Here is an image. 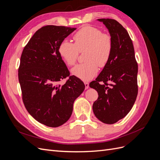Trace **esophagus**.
I'll use <instances>...</instances> for the list:
<instances>
[{"mask_svg":"<svg viewBox=\"0 0 160 160\" xmlns=\"http://www.w3.org/2000/svg\"><path fill=\"white\" fill-rule=\"evenodd\" d=\"M84 84H85V89H88L89 88V84L88 82H84Z\"/></svg>","mask_w":160,"mask_h":160,"instance_id":"esophagus-1","label":"esophagus"}]
</instances>
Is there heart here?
<instances>
[{"label": "heart", "mask_w": 160, "mask_h": 160, "mask_svg": "<svg viewBox=\"0 0 160 160\" xmlns=\"http://www.w3.org/2000/svg\"><path fill=\"white\" fill-rule=\"evenodd\" d=\"M75 42L62 40L59 46L62 59L69 65H73L79 52H85V63L77 65L71 69V73L83 81H89L97 74L98 65L105 67L108 62L113 49L111 37L102 33L99 28L84 26L73 35Z\"/></svg>", "instance_id": "1"}]
</instances>
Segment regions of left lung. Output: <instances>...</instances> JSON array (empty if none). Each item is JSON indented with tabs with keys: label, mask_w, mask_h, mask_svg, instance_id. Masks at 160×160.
<instances>
[{
	"label": "left lung",
	"mask_w": 160,
	"mask_h": 160,
	"mask_svg": "<svg viewBox=\"0 0 160 160\" xmlns=\"http://www.w3.org/2000/svg\"><path fill=\"white\" fill-rule=\"evenodd\" d=\"M107 27L113 41L110 59L89 87L99 97L93 105L96 118L113 124L128 115L137 98L138 66L132 39L126 29L111 18H99Z\"/></svg>",
	"instance_id": "left-lung-1"
}]
</instances>
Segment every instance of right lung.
Returning <instances> with one entry per match:
<instances>
[{
  "label": "right lung",
  "instance_id": "1",
  "mask_svg": "<svg viewBox=\"0 0 160 160\" xmlns=\"http://www.w3.org/2000/svg\"><path fill=\"white\" fill-rule=\"evenodd\" d=\"M75 28L47 25L34 34L24 48L18 81L27 110L37 122L57 128L67 122L75 100L85 86L70 72L59 53L61 42ZM69 76L64 84L59 81Z\"/></svg>",
  "mask_w": 160,
  "mask_h": 160
}]
</instances>
